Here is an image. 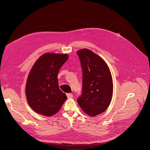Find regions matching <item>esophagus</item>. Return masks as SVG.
<instances>
[{"mask_svg": "<svg viewBox=\"0 0 150 150\" xmlns=\"http://www.w3.org/2000/svg\"><path fill=\"white\" fill-rule=\"evenodd\" d=\"M67 98H71L73 97V94L72 93H67L66 94Z\"/></svg>", "mask_w": 150, "mask_h": 150, "instance_id": "34e87169", "label": "esophagus"}]
</instances>
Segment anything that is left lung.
<instances>
[{
  "label": "left lung",
  "mask_w": 150,
  "mask_h": 150,
  "mask_svg": "<svg viewBox=\"0 0 150 150\" xmlns=\"http://www.w3.org/2000/svg\"><path fill=\"white\" fill-rule=\"evenodd\" d=\"M77 54L83 71L82 93L77 103L86 113L94 116L104 112L111 102V73L106 62L91 50L84 48Z\"/></svg>",
  "instance_id": "left-lung-1"
}]
</instances>
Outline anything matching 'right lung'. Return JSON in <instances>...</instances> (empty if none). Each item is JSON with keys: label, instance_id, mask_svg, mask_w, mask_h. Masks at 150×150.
Masks as SVG:
<instances>
[{"label": "right lung", "instance_id": "right-lung-1", "mask_svg": "<svg viewBox=\"0 0 150 150\" xmlns=\"http://www.w3.org/2000/svg\"><path fill=\"white\" fill-rule=\"evenodd\" d=\"M67 54L45 53L30 71L25 87L29 105L35 112L50 116L61 109L67 96L58 87L57 76L67 60Z\"/></svg>", "mask_w": 150, "mask_h": 150}]
</instances>
